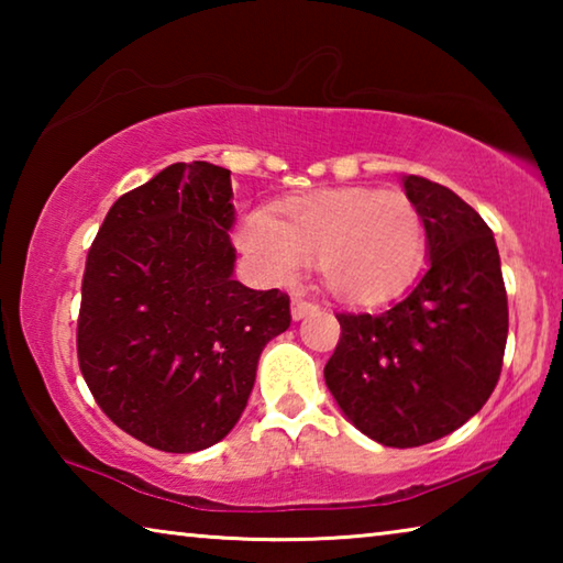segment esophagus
<instances>
[{"instance_id":"obj_1","label":"esophagus","mask_w":563,"mask_h":563,"mask_svg":"<svg viewBox=\"0 0 563 563\" xmlns=\"http://www.w3.org/2000/svg\"><path fill=\"white\" fill-rule=\"evenodd\" d=\"M316 310V305L302 300V298H292V305H290V312H292V320H302L308 312Z\"/></svg>"}]
</instances>
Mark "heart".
Listing matches in <instances>:
<instances>
[{"mask_svg":"<svg viewBox=\"0 0 563 563\" xmlns=\"http://www.w3.org/2000/svg\"><path fill=\"white\" fill-rule=\"evenodd\" d=\"M235 245L265 280L288 285L318 258L328 292L350 305L393 298L424 258L422 216L402 194L345 186L292 196L271 213H247Z\"/></svg>","mask_w":563,"mask_h":563,"instance_id":"obj_1","label":"heart"}]
</instances>
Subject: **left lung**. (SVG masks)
Masks as SVG:
<instances>
[{"mask_svg": "<svg viewBox=\"0 0 563 563\" xmlns=\"http://www.w3.org/2000/svg\"><path fill=\"white\" fill-rule=\"evenodd\" d=\"M430 265L379 316L340 312L325 385L352 424L385 446H422L474 417L497 387L509 308L489 225L454 190L402 176Z\"/></svg>", "mask_w": 563, "mask_h": 563, "instance_id": "1", "label": "left lung"}]
</instances>
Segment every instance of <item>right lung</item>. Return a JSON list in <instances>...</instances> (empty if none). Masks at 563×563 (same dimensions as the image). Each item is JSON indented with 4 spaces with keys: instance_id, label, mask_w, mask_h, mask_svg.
<instances>
[{
    "instance_id": "obj_1",
    "label": "right lung",
    "mask_w": 563,
    "mask_h": 563,
    "mask_svg": "<svg viewBox=\"0 0 563 563\" xmlns=\"http://www.w3.org/2000/svg\"><path fill=\"white\" fill-rule=\"evenodd\" d=\"M231 170L170 164L103 218L81 283L79 367L113 424L161 452L233 430L290 298L233 278Z\"/></svg>"
}]
</instances>
